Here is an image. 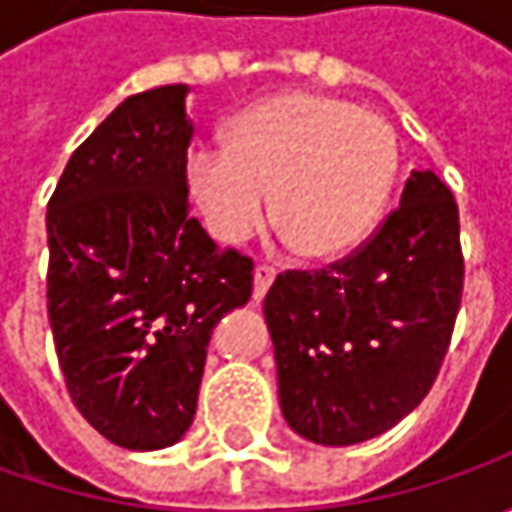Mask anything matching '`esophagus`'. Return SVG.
<instances>
[{
	"mask_svg": "<svg viewBox=\"0 0 512 512\" xmlns=\"http://www.w3.org/2000/svg\"><path fill=\"white\" fill-rule=\"evenodd\" d=\"M273 279H276V270L267 265H259L253 270V299L256 302H262L267 293V287L273 285Z\"/></svg>",
	"mask_w": 512,
	"mask_h": 512,
	"instance_id": "1",
	"label": "esophagus"
}]
</instances>
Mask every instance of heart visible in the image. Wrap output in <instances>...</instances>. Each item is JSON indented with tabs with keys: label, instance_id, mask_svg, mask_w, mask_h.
I'll use <instances>...</instances> for the list:
<instances>
[{
	"label": "heart",
	"instance_id": "heart-1",
	"mask_svg": "<svg viewBox=\"0 0 512 512\" xmlns=\"http://www.w3.org/2000/svg\"><path fill=\"white\" fill-rule=\"evenodd\" d=\"M399 173V142L376 113L322 96L279 93L236 113L225 148L187 159L190 193L227 245L247 242L270 213L296 250L327 262L356 250L382 219Z\"/></svg>",
	"mask_w": 512,
	"mask_h": 512
}]
</instances>
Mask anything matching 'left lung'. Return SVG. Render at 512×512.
<instances>
[{"label": "left lung", "mask_w": 512, "mask_h": 512, "mask_svg": "<svg viewBox=\"0 0 512 512\" xmlns=\"http://www.w3.org/2000/svg\"><path fill=\"white\" fill-rule=\"evenodd\" d=\"M464 287L459 207L413 170L379 230L322 270L279 273L265 296L279 404L307 442L382 436L439 376Z\"/></svg>", "instance_id": "left-lung-1"}]
</instances>
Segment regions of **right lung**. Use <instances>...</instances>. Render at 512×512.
<instances>
[{
    "label": "right lung",
    "mask_w": 512,
    "mask_h": 512,
    "mask_svg": "<svg viewBox=\"0 0 512 512\" xmlns=\"http://www.w3.org/2000/svg\"><path fill=\"white\" fill-rule=\"evenodd\" d=\"M187 90L128 96L73 150L48 202L59 367L90 427L128 450L185 436L210 333L253 293V262L190 216Z\"/></svg>",
    "instance_id": "1"
}]
</instances>
